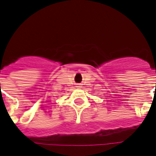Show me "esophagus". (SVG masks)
I'll use <instances>...</instances> for the list:
<instances>
[{
  "mask_svg": "<svg viewBox=\"0 0 156 156\" xmlns=\"http://www.w3.org/2000/svg\"><path fill=\"white\" fill-rule=\"evenodd\" d=\"M81 87V86H80V85H78V87Z\"/></svg>",
  "mask_w": 156,
  "mask_h": 156,
  "instance_id": "34e87169",
  "label": "esophagus"
}]
</instances>
